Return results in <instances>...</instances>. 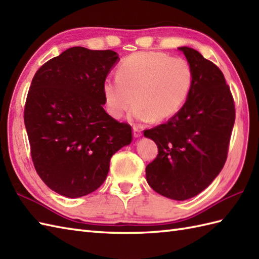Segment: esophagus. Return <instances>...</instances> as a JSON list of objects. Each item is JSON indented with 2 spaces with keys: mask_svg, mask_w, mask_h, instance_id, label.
<instances>
[{
  "mask_svg": "<svg viewBox=\"0 0 259 259\" xmlns=\"http://www.w3.org/2000/svg\"><path fill=\"white\" fill-rule=\"evenodd\" d=\"M142 136V133H141V129L137 128V126H134V137L135 138H139V137Z\"/></svg>",
  "mask_w": 259,
  "mask_h": 259,
  "instance_id": "1",
  "label": "esophagus"
}]
</instances>
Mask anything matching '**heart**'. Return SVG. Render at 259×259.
Segmentation results:
<instances>
[{"instance_id":"obj_1","label":"heart","mask_w":259,"mask_h":259,"mask_svg":"<svg viewBox=\"0 0 259 259\" xmlns=\"http://www.w3.org/2000/svg\"><path fill=\"white\" fill-rule=\"evenodd\" d=\"M117 74L102 84L108 113L120 119L136 102L133 115L144 122H161L177 114L194 82L187 60L162 52L131 54L120 63Z\"/></svg>"}]
</instances>
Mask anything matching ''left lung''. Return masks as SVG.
Here are the masks:
<instances>
[{
  "label": "left lung",
  "instance_id": "8db88e82",
  "mask_svg": "<svg viewBox=\"0 0 259 259\" xmlns=\"http://www.w3.org/2000/svg\"><path fill=\"white\" fill-rule=\"evenodd\" d=\"M194 72L184 107L168 122L145 130L158 146L146 168L147 181L158 194L186 200L205 190L222 171L235 123V104L223 72L188 47L178 48Z\"/></svg>",
  "mask_w": 259,
  "mask_h": 259
}]
</instances>
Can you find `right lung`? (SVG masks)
I'll return each mask as SVG.
<instances>
[{
    "instance_id": "right-lung-1",
    "label": "right lung",
    "mask_w": 259,
    "mask_h": 259,
    "mask_svg": "<svg viewBox=\"0 0 259 259\" xmlns=\"http://www.w3.org/2000/svg\"><path fill=\"white\" fill-rule=\"evenodd\" d=\"M118 60L111 50L73 47L33 76L24 107L31 157L43 183L59 195L97 190L110 159L133 140L131 125L103 109V81Z\"/></svg>"
}]
</instances>
